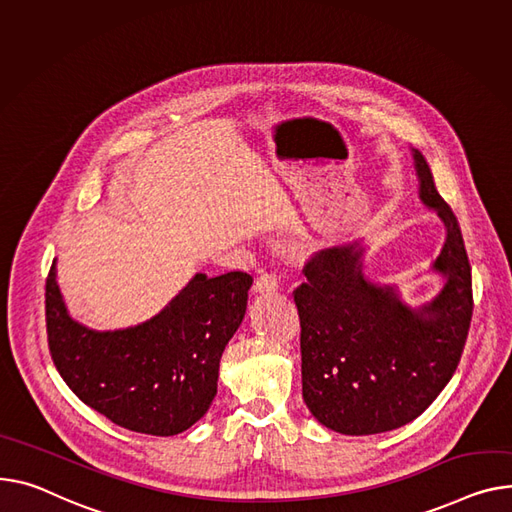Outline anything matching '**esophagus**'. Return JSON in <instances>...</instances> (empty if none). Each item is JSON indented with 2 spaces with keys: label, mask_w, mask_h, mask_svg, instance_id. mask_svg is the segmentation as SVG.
<instances>
[{
  "label": "esophagus",
  "mask_w": 512,
  "mask_h": 512,
  "mask_svg": "<svg viewBox=\"0 0 512 512\" xmlns=\"http://www.w3.org/2000/svg\"><path fill=\"white\" fill-rule=\"evenodd\" d=\"M280 288V282H278V276L271 274V271H265V274H261L255 282V290L257 292H276Z\"/></svg>",
  "instance_id": "1"
}]
</instances>
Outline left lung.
Listing matches in <instances>:
<instances>
[{
  "label": "left lung",
  "mask_w": 512,
  "mask_h": 512,
  "mask_svg": "<svg viewBox=\"0 0 512 512\" xmlns=\"http://www.w3.org/2000/svg\"><path fill=\"white\" fill-rule=\"evenodd\" d=\"M420 195L447 224L434 269L442 292L412 311L393 288L364 280L358 245L306 259L292 296L300 317L302 399L327 428L379 434L416 420L447 387L473 315L471 265L459 222L440 197L422 152L414 154Z\"/></svg>",
  "instance_id": "obj_1"
}]
</instances>
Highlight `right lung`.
Masks as SVG:
<instances>
[{
  "label": "right lung",
  "instance_id": "obj_1",
  "mask_svg": "<svg viewBox=\"0 0 512 512\" xmlns=\"http://www.w3.org/2000/svg\"><path fill=\"white\" fill-rule=\"evenodd\" d=\"M253 276L197 274L154 319L98 333L67 315L51 265L45 321L51 360L92 410L113 424L152 436L191 428L210 410L228 339L241 325Z\"/></svg>",
  "mask_w": 512,
  "mask_h": 512
}]
</instances>
